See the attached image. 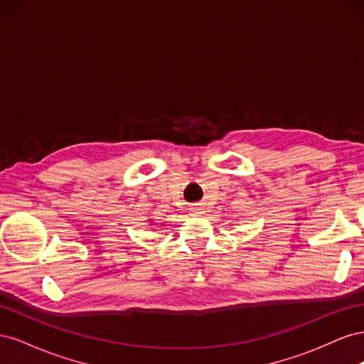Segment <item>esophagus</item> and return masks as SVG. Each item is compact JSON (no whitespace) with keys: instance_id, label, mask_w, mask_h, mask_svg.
I'll return each instance as SVG.
<instances>
[{"instance_id":"1","label":"esophagus","mask_w":364,"mask_h":364,"mask_svg":"<svg viewBox=\"0 0 364 364\" xmlns=\"http://www.w3.org/2000/svg\"><path fill=\"white\" fill-rule=\"evenodd\" d=\"M191 213H193V215H200L202 214V208H193Z\"/></svg>"}]
</instances>
